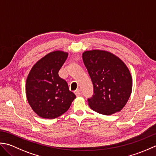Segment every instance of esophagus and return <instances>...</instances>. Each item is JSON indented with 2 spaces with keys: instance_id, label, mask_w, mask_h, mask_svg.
<instances>
[{
  "instance_id": "obj_1",
  "label": "esophagus",
  "mask_w": 156,
  "mask_h": 156,
  "mask_svg": "<svg viewBox=\"0 0 156 156\" xmlns=\"http://www.w3.org/2000/svg\"><path fill=\"white\" fill-rule=\"evenodd\" d=\"M75 94L76 95V96H77V97L80 96H81V91L79 90H76V91H75Z\"/></svg>"
}]
</instances>
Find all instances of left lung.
Segmentation results:
<instances>
[{"instance_id": "8db88e82", "label": "left lung", "mask_w": 156, "mask_h": 156, "mask_svg": "<svg viewBox=\"0 0 156 156\" xmlns=\"http://www.w3.org/2000/svg\"><path fill=\"white\" fill-rule=\"evenodd\" d=\"M82 56L94 85V95L88 99L91 109L103 115L120 112L133 87V79L125 63L102 50H86Z\"/></svg>"}]
</instances>
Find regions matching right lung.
I'll use <instances>...</instances> for the list:
<instances>
[{
	"label": "right lung",
	"mask_w": 156,
	"mask_h": 156,
	"mask_svg": "<svg viewBox=\"0 0 156 156\" xmlns=\"http://www.w3.org/2000/svg\"><path fill=\"white\" fill-rule=\"evenodd\" d=\"M68 52L56 50L47 54L35 64L27 75L26 97L34 112L43 119H54L66 112L75 99L67 83L58 71Z\"/></svg>",
	"instance_id": "add662e5"
}]
</instances>
